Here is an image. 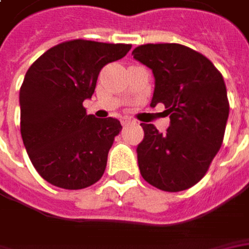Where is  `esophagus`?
Instances as JSON below:
<instances>
[{"mask_svg": "<svg viewBox=\"0 0 249 249\" xmlns=\"http://www.w3.org/2000/svg\"><path fill=\"white\" fill-rule=\"evenodd\" d=\"M122 123H123L124 126H127V124H133V123H136V122L131 119V118H129V116H124V118L122 119Z\"/></svg>", "mask_w": 249, "mask_h": 249, "instance_id": "1", "label": "esophagus"}]
</instances>
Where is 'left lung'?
<instances>
[{
  "mask_svg": "<svg viewBox=\"0 0 249 249\" xmlns=\"http://www.w3.org/2000/svg\"><path fill=\"white\" fill-rule=\"evenodd\" d=\"M133 56L154 73L151 107L163 104L170 118L166 133L141 123L140 173L162 191L187 190L205 176L223 142L230 109L223 76L206 56L181 44H144Z\"/></svg>",
  "mask_w": 249,
  "mask_h": 249,
  "instance_id": "left-lung-1",
  "label": "left lung"
}]
</instances>
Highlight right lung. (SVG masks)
<instances>
[{"instance_id": "right-lung-1", "label": "right lung", "mask_w": 249, "mask_h": 249, "mask_svg": "<svg viewBox=\"0 0 249 249\" xmlns=\"http://www.w3.org/2000/svg\"><path fill=\"white\" fill-rule=\"evenodd\" d=\"M130 48L77 38L50 48L29 68L19 92L20 133L33 166L50 184L80 190L104 175L122 124L87 115L83 102L101 69Z\"/></svg>"}]
</instances>
